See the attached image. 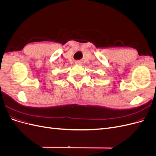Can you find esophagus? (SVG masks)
<instances>
[{
    "mask_svg": "<svg viewBox=\"0 0 156 156\" xmlns=\"http://www.w3.org/2000/svg\"><path fill=\"white\" fill-rule=\"evenodd\" d=\"M75 64H76L77 65H81L82 64V62H81V61H76V62H75Z\"/></svg>",
    "mask_w": 156,
    "mask_h": 156,
    "instance_id": "obj_1",
    "label": "esophagus"
}]
</instances>
